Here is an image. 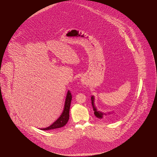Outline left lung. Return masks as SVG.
Segmentation results:
<instances>
[{
	"mask_svg": "<svg viewBox=\"0 0 157 157\" xmlns=\"http://www.w3.org/2000/svg\"><path fill=\"white\" fill-rule=\"evenodd\" d=\"M91 103H92V107H93V109L94 111V115H95L96 117H97L98 118H99V119H102L103 118L105 117L106 115H111V114H112L113 113V112H108L107 113H105V112L98 111L97 108H96L95 105V97H94V96L91 97Z\"/></svg>",
	"mask_w": 157,
	"mask_h": 157,
	"instance_id": "obj_1",
	"label": "left lung"
}]
</instances>
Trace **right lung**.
<instances>
[{
  "label": "right lung",
  "mask_w": 157,
  "mask_h": 157,
  "mask_svg": "<svg viewBox=\"0 0 157 157\" xmlns=\"http://www.w3.org/2000/svg\"><path fill=\"white\" fill-rule=\"evenodd\" d=\"M71 100H72V95L70 91L68 90L66 99H65L64 108H63V112L60 115L59 117L50 126L44 128H40V129L44 130V131L51 130V129L62 128L65 126L67 124V121L69 118V109H70Z\"/></svg>",
  "instance_id": "right-lung-1"
}]
</instances>
